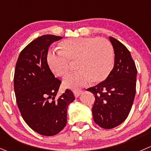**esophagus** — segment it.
I'll list each match as a JSON object with an SVG mask.
<instances>
[{
	"label": "esophagus",
	"instance_id": "1",
	"mask_svg": "<svg viewBox=\"0 0 151 151\" xmlns=\"http://www.w3.org/2000/svg\"><path fill=\"white\" fill-rule=\"evenodd\" d=\"M82 92H83V91H81V90H74V96H75V97H78V96L81 94Z\"/></svg>",
	"mask_w": 151,
	"mask_h": 151
}]
</instances>
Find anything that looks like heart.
<instances>
[{"label":"heart","mask_w":151,"mask_h":151,"mask_svg":"<svg viewBox=\"0 0 151 151\" xmlns=\"http://www.w3.org/2000/svg\"><path fill=\"white\" fill-rule=\"evenodd\" d=\"M60 52L49 51L46 60L52 72L65 77L76 61L78 70L67 76L63 83L71 88L83 87L93 80L99 83L108 77L114 66V49L103 37H72L59 44Z\"/></svg>","instance_id":"b5f03b06"}]
</instances>
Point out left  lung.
Instances as JSON below:
<instances>
[{
  "instance_id": "8db88e82",
  "label": "left lung",
  "mask_w": 151,
  "mask_h": 151,
  "mask_svg": "<svg viewBox=\"0 0 151 151\" xmlns=\"http://www.w3.org/2000/svg\"><path fill=\"white\" fill-rule=\"evenodd\" d=\"M114 50V65L104 81L87 91L95 97L92 108L96 124L105 129L118 126L128 117L136 94L137 70L128 49L109 37Z\"/></svg>"
}]
</instances>
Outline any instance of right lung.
<instances>
[{"label": "right lung", "mask_w": 151, "mask_h": 151, "mask_svg": "<svg viewBox=\"0 0 151 151\" xmlns=\"http://www.w3.org/2000/svg\"><path fill=\"white\" fill-rule=\"evenodd\" d=\"M62 37L40 36L20 53L15 65L14 89L21 116L35 132L54 136L66 125L67 108L74 100L69 89L56 98L61 81L56 78L46 60L49 47Z\"/></svg>", "instance_id": "right-lung-1"}]
</instances>
